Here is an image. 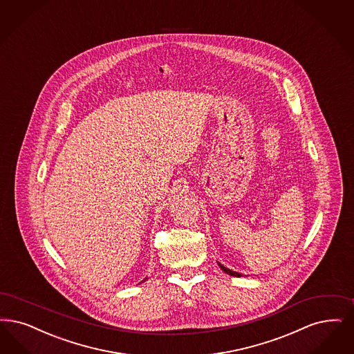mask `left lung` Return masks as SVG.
Instances as JSON below:
<instances>
[{
    "label": "left lung",
    "mask_w": 354,
    "mask_h": 354,
    "mask_svg": "<svg viewBox=\"0 0 354 354\" xmlns=\"http://www.w3.org/2000/svg\"><path fill=\"white\" fill-rule=\"evenodd\" d=\"M218 266L221 268V270L224 271V272H227V275H232V277H239L240 278L241 274L240 272H236V271H232V270L227 269V268H225V266H223V265H220L218 263Z\"/></svg>",
    "instance_id": "8db88e82"
}]
</instances>
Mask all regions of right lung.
<instances>
[{"mask_svg":"<svg viewBox=\"0 0 354 354\" xmlns=\"http://www.w3.org/2000/svg\"><path fill=\"white\" fill-rule=\"evenodd\" d=\"M142 282H145V279H143V281H142Z\"/></svg>","mask_w":354,"mask_h":354,"instance_id":"1","label":"right lung"}]
</instances>
